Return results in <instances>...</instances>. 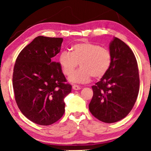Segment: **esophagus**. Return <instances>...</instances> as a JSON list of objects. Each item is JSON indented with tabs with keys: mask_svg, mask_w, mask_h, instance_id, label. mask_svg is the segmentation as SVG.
<instances>
[{
	"mask_svg": "<svg viewBox=\"0 0 151 151\" xmlns=\"http://www.w3.org/2000/svg\"><path fill=\"white\" fill-rule=\"evenodd\" d=\"M73 90H75V91L80 90V89H81V87H80V86H78V85H76V84H74V85L73 86Z\"/></svg>",
	"mask_w": 151,
	"mask_h": 151,
	"instance_id": "obj_1",
	"label": "esophagus"
}]
</instances>
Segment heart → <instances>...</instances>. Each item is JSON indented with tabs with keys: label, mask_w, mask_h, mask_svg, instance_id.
Instances as JSON below:
<instances>
[{
	"label": "heart",
	"mask_w": 151,
	"mask_h": 151,
	"mask_svg": "<svg viewBox=\"0 0 151 151\" xmlns=\"http://www.w3.org/2000/svg\"><path fill=\"white\" fill-rule=\"evenodd\" d=\"M58 63L65 76H69L80 63L81 69L69 77L73 83L84 84L91 77L99 79L109 71L112 63L110 51L91 42L73 45L71 52L64 51L59 55Z\"/></svg>",
	"instance_id": "b5f03b06"
}]
</instances>
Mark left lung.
I'll return each instance as SVG.
<instances>
[{
  "label": "left lung",
  "instance_id": "1",
  "mask_svg": "<svg viewBox=\"0 0 151 151\" xmlns=\"http://www.w3.org/2000/svg\"><path fill=\"white\" fill-rule=\"evenodd\" d=\"M112 63L96 85L88 109L105 123L118 122L132 110L139 89L137 63L134 53L120 39L114 37L109 45Z\"/></svg>",
  "mask_w": 151,
  "mask_h": 151
}]
</instances>
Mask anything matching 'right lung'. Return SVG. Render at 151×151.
Wrapping results in <instances>:
<instances>
[{
	"label": "right lung",
	"instance_id": "1",
	"mask_svg": "<svg viewBox=\"0 0 151 151\" xmlns=\"http://www.w3.org/2000/svg\"><path fill=\"white\" fill-rule=\"evenodd\" d=\"M63 38L38 36L17 57L13 88L18 108L27 118L39 125H51L65 113V98L71 92L59 63Z\"/></svg>",
	"mask_w": 151,
	"mask_h": 151
}]
</instances>
